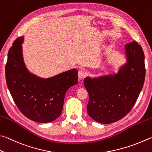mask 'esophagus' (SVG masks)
<instances>
[{
	"mask_svg": "<svg viewBox=\"0 0 152 152\" xmlns=\"http://www.w3.org/2000/svg\"><path fill=\"white\" fill-rule=\"evenodd\" d=\"M86 73L84 71H83V70L79 71L78 77H79V79H83V78L86 77Z\"/></svg>",
	"mask_w": 152,
	"mask_h": 152,
	"instance_id": "obj_1",
	"label": "esophagus"
}]
</instances>
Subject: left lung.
I'll return each mask as SVG.
<instances>
[{
  "label": "left lung",
  "mask_w": 152,
  "mask_h": 152,
  "mask_svg": "<svg viewBox=\"0 0 152 152\" xmlns=\"http://www.w3.org/2000/svg\"><path fill=\"white\" fill-rule=\"evenodd\" d=\"M127 63L118 74L84 79L89 94L88 115L101 124H111L126 116L139 97L145 81L144 53L133 41L125 45Z\"/></svg>",
  "instance_id": "1"
}]
</instances>
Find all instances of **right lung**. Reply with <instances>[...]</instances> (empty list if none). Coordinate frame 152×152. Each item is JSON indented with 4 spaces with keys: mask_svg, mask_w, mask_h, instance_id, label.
<instances>
[{
    "mask_svg": "<svg viewBox=\"0 0 152 152\" xmlns=\"http://www.w3.org/2000/svg\"><path fill=\"white\" fill-rule=\"evenodd\" d=\"M23 41V37H18L8 53L5 66L8 88L18 110L26 118L39 123L53 121L62 112L66 91L77 83V70L73 69L47 79L34 75L24 63Z\"/></svg>",
    "mask_w": 152,
    "mask_h": 152,
    "instance_id": "add662e5",
    "label": "right lung"
}]
</instances>
